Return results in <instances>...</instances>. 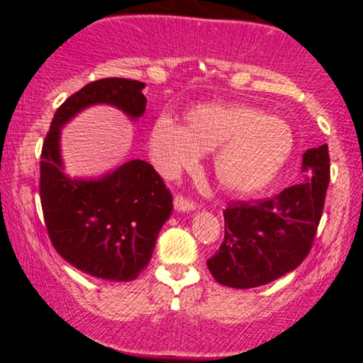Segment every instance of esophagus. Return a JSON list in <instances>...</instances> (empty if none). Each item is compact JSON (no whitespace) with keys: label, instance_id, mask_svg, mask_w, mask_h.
<instances>
[{"label":"esophagus","instance_id":"obj_1","mask_svg":"<svg viewBox=\"0 0 363 363\" xmlns=\"http://www.w3.org/2000/svg\"><path fill=\"white\" fill-rule=\"evenodd\" d=\"M174 208H176L177 211H193L196 208V203L191 201V199L184 198V196H176L174 198Z\"/></svg>","mask_w":363,"mask_h":363}]
</instances>
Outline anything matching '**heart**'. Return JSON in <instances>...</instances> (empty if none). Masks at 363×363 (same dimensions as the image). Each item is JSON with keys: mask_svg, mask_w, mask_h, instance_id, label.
Here are the masks:
<instances>
[{"mask_svg": "<svg viewBox=\"0 0 363 363\" xmlns=\"http://www.w3.org/2000/svg\"><path fill=\"white\" fill-rule=\"evenodd\" d=\"M294 148L285 121L264 111L235 104H206L187 114V129L160 116L150 133L153 165L164 177L198 164L203 152H213L216 181L227 191L247 194L273 181Z\"/></svg>", "mask_w": 363, "mask_h": 363, "instance_id": "obj_1", "label": "heart"}]
</instances>
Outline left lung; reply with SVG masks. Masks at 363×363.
I'll list each match as a JSON object with an SVG mask.
<instances>
[{"instance_id":"8db88e82","label":"left lung","mask_w":363,"mask_h":363,"mask_svg":"<svg viewBox=\"0 0 363 363\" xmlns=\"http://www.w3.org/2000/svg\"><path fill=\"white\" fill-rule=\"evenodd\" d=\"M302 172V184L256 203H232L223 210V242L206 261L216 281L254 289L294 272L306 259L326 199L328 145L303 153Z\"/></svg>"}]
</instances>
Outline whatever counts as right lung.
<instances>
[{
    "instance_id": "1",
    "label": "right lung",
    "mask_w": 363,
    "mask_h": 363,
    "mask_svg": "<svg viewBox=\"0 0 363 363\" xmlns=\"http://www.w3.org/2000/svg\"><path fill=\"white\" fill-rule=\"evenodd\" d=\"M145 83L104 78L83 86L54 114L40 155V205L57 254L80 272L111 281H131L147 268L162 225L172 213V194L148 162L129 160L99 179L62 172L61 128L97 104L118 107L136 121L147 109Z\"/></svg>"
}]
</instances>
